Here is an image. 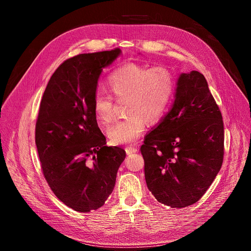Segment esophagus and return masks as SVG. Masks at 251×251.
<instances>
[{"instance_id": "esophagus-1", "label": "esophagus", "mask_w": 251, "mask_h": 251, "mask_svg": "<svg viewBox=\"0 0 251 251\" xmlns=\"http://www.w3.org/2000/svg\"><path fill=\"white\" fill-rule=\"evenodd\" d=\"M125 151H126V153H127L128 155H130V154H133V153H136L139 150H137V149L134 148V147H126V148H125Z\"/></svg>"}]
</instances>
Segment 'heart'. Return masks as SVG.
Segmentation results:
<instances>
[{
  "mask_svg": "<svg viewBox=\"0 0 251 251\" xmlns=\"http://www.w3.org/2000/svg\"><path fill=\"white\" fill-rule=\"evenodd\" d=\"M109 90L117 99H126L128 118L107 129L111 144H131L144 132L147 120L156 122L163 118L175 94V78L164 67H145L129 63L116 70L108 78ZM94 114L101 123L115 118L114 101L109 95L98 92L94 96Z\"/></svg>",
  "mask_w": 251,
  "mask_h": 251,
  "instance_id": "obj_1",
  "label": "heart"
}]
</instances>
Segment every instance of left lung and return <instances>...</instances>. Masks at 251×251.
<instances>
[{"label": "left lung", "instance_id": "8db88e82", "mask_svg": "<svg viewBox=\"0 0 251 251\" xmlns=\"http://www.w3.org/2000/svg\"><path fill=\"white\" fill-rule=\"evenodd\" d=\"M145 179L156 200L181 208L204 195L224 154L221 111L201 73H182L167 115L141 147Z\"/></svg>", "mask_w": 251, "mask_h": 251}]
</instances>
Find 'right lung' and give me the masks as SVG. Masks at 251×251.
<instances>
[{
  "mask_svg": "<svg viewBox=\"0 0 251 251\" xmlns=\"http://www.w3.org/2000/svg\"><path fill=\"white\" fill-rule=\"evenodd\" d=\"M120 55L115 49L66 60L40 102L35 144L44 176L56 197L77 212L104 204L126 156L124 149L106 146L93 108L102 70Z\"/></svg>",
  "mask_w": 251,
  "mask_h": 251,
  "instance_id": "1",
  "label": "right lung"
}]
</instances>
